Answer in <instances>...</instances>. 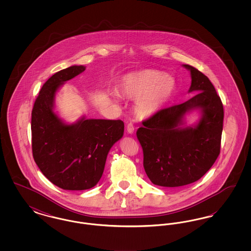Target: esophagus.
I'll use <instances>...</instances> for the list:
<instances>
[{
	"label": "esophagus",
	"mask_w": 251,
	"mask_h": 251,
	"mask_svg": "<svg viewBox=\"0 0 251 251\" xmlns=\"http://www.w3.org/2000/svg\"><path fill=\"white\" fill-rule=\"evenodd\" d=\"M126 129H127V132H128V133H131H131L134 131V126L130 123V124L127 125Z\"/></svg>",
	"instance_id": "1"
}]
</instances>
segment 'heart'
I'll use <instances>...</instances> for the list:
<instances>
[{
    "label": "heart",
    "mask_w": 251,
    "mask_h": 251,
    "mask_svg": "<svg viewBox=\"0 0 251 251\" xmlns=\"http://www.w3.org/2000/svg\"><path fill=\"white\" fill-rule=\"evenodd\" d=\"M176 88L174 77L155 70H143L125 74L118 85L120 95L135 100L134 113L141 119H149L159 113L170 100ZM116 92L114 101L120 100Z\"/></svg>",
    "instance_id": "1"
}]
</instances>
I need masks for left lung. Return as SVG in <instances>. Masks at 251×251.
I'll return each instance as SVG.
<instances>
[{"instance_id":"1","label":"left lung","mask_w":251,"mask_h":251,"mask_svg":"<svg viewBox=\"0 0 251 251\" xmlns=\"http://www.w3.org/2000/svg\"><path fill=\"white\" fill-rule=\"evenodd\" d=\"M188 90L194 97L183 103L162 109L144 120L136 135L142 146L144 168L159 186L179 187L201 179L220 153L224 110L215 86L207 76L189 65ZM200 112V120L187 126L185 116Z\"/></svg>"}]
</instances>
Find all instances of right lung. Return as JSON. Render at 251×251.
<instances>
[{
    "label": "right lung",
    "instance_id": "1",
    "mask_svg": "<svg viewBox=\"0 0 251 251\" xmlns=\"http://www.w3.org/2000/svg\"><path fill=\"white\" fill-rule=\"evenodd\" d=\"M85 71L74 65L53 74L43 84L32 111V150L37 167L64 190H86L101 178L108 152L123 136L121 120L81 117L67 123L54 111L60 87Z\"/></svg>",
    "mask_w": 251,
    "mask_h": 251
}]
</instances>
